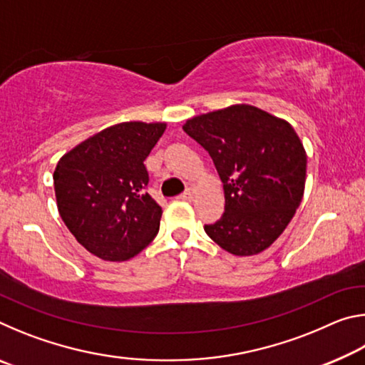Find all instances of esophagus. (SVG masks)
<instances>
[{"label": "esophagus", "instance_id": "1", "mask_svg": "<svg viewBox=\"0 0 365 365\" xmlns=\"http://www.w3.org/2000/svg\"><path fill=\"white\" fill-rule=\"evenodd\" d=\"M195 195H196V190H195L193 187H188V188L185 190L183 193L180 195V197H182V200H185V201H193Z\"/></svg>", "mask_w": 365, "mask_h": 365}]
</instances>
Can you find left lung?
Listing matches in <instances>:
<instances>
[{"instance_id":"obj_1","label":"left lung","mask_w":365,"mask_h":365,"mask_svg":"<svg viewBox=\"0 0 365 365\" xmlns=\"http://www.w3.org/2000/svg\"><path fill=\"white\" fill-rule=\"evenodd\" d=\"M183 130L212 158L225 212L206 233L235 256L264 251L285 230L304 193L306 151L288 122L235 104L187 120Z\"/></svg>"}]
</instances>
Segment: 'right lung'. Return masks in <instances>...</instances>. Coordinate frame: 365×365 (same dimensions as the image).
I'll return each instance as SVG.
<instances>
[{"label": "right lung", "instance_id": "right-lung-1", "mask_svg": "<svg viewBox=\"0 0 365 365\" xmlns=\"http://www.w3.org/2000/svg\"><path fill=\"white\" fill-rule=\"evenodd\" d=\"M165 123L122 122L82 141L54 170L61 219L104 261H127L159 232L163 209L146 193L145 159Z\"/></svg>", "mask_w": 365, "mask_h": 365}]
</instances>
